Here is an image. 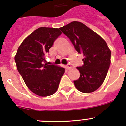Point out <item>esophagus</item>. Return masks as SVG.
Listing matches in <instances>:
<instances>
[{
	"instance_id": "34e87169",
	"label": "esophagus",
	"mask_w": 126,
	"mask_h": 126,
	"mask_svg": "<svg viewBox=\"0 0 126 126\" xmlns=\"http://www.w3.org/2000/svg\"><path fill=\"white\" fill-rule=\"evenodd\" d=\"M71 68H72V67H71V64H68V65H66V69H67V70L71 69Z\"/></svg>"
}]
</instances>
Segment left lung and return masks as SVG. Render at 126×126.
<instances>
[{"label": "left lung", "instance_id": "8db88e82", "mask_svg": "<svg viewBox=\"0 0 126 126\" xmlns=\"http://www.w3.org/2000/svg\"><path fill=\"white\" fill-rule=\"evenodd\" d=\"M59 29L84 56V65L77 67L80 77L74 81L75 87L83 93L96 91L103 84L110 65L111 51L106 42L81 22L73 21Z\"/></svg>", "mask_w": 126, "mask_h": 126}]
</instances>
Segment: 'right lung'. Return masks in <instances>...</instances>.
I'll return each instance as SVG.
<instances>
[{"label": "right lung", "mask_w": 126, "mask_h": 126, "mask_svg": "<svg viewBox=\"0 0 126 126\" xmlns=\"http://www.w3.org/2000/svg\"><path fill=\"white\" fill-rule=\"evenodd\" d=\"M61 32L58 28L40 27L24 39L14 56L17 69L27 87L40 96L55 93L65 69L47 65L45 56Z\"/></svg>", "instance_id": "right-lung-1"}]
</instances>
